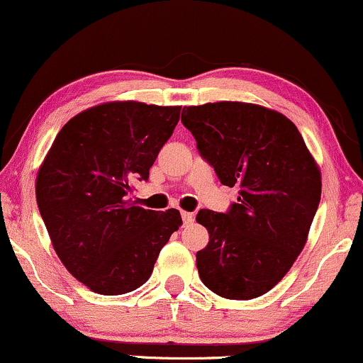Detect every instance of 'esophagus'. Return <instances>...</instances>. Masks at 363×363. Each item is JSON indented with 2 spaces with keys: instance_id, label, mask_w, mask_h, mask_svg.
<instances>
[{
  "instance_id": "esophagus-1",
  "label": "esophagus",
  "mask_w": 363,
  "mask_h": 363,
  "mask_svg": "<svg viewBox=\"0 0 363 363\" xmlns=\"http://www.w3.org/2000/svg\"><path fill=\"white\" fill-rule=\"evenodd\" d=\"M181 216H182V222H184V225H191V223L194 222V215L193 213H187V211H182Z\"/></svg>"
}]
</instances>
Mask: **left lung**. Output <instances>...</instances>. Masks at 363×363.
I'll list each match as a JSON object with an SVG mask.
<instances>
[{
  "instance_id": "1",
  "label": "left lung",
  "mask_w": 363,
  "mask_h": 363,
  "mask_svg": "<svg viewBox=\"0 0 363 363\" xmlns=\"http://www.w3.org/2000/svg\"><path fill=\"white\" fill-rule=\"evenodd\" d=\"M182 124L223 186H239L225 213L199 210L210 242L196 252L201 281L249 301L272 290L306 245L320 201V172L295 124L242 102L184 107Z\"/></svg>"
}]
</instances>
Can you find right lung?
<instances>
[{"instance_id": "right-lung-1", "label": "right lung", "mask_w": 363, "mask_h": 363, "mask_svg": "<svg viewBox=\"0 0 363 363\" xmlns=\"http://www.w3.org/2000/svg\"><path fill=\"white\" fill-rule=\"evenodd\" d=\"M181 107L109 102L83 111L57 133L35 184L37 205L69 273L101 295L148 280L158 254L181 227L177 210L153 211L129 199L148 181Z\"/></svg>"}]
</instances>
